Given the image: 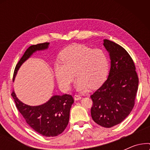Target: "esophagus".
<instances>
[{"label":"esophagus","mask_w":150,"mask_h":150,"mask_svg":"<svg viewBox=\"0 0 150 150\" xmlns=\"http://www.w3.org/2000/svg\"><path fill=\"white\" fill-rule=\"evenodd\" d=\"M74 98L75 100H79L81 99V96L80 95H74Z\"/></svg>","instance_id":"esophagus-1"}]
</instances>
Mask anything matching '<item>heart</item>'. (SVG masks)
I'll return each mask as SVG.
<instances>
[{"instance_id": "1", "label": "heart", "mask_w": 150, "mask_h": 150, "mask_svg": "<svg viewBox=\"0 0 150 150\" xmlns=\"http://www.w3.org/2000/svg\"><path fill=\"white\" fill-rule=\"evenodd\" d=\"M60 58L62 62L55 63L54 70L57 82L64 91L69 89L74 75L77 77L75 88L78 91H84L89 87L91 89L98 88L107 76L109 67L108 57L100 48L71 45L63 50Z\"/></svg>"}]
</instances>
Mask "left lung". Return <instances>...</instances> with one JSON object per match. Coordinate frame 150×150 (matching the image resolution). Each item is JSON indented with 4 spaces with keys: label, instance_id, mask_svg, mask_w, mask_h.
I'll return each instance as SVG.
<instances>
[{
    "label": "left lung",
    "instance_id": "8db88e82",
    "mask_svg": "<svg viewBox=\"0 0 150 150\" xmlns=\"http://www.w3.org/2000/svg\"><path fill=\"white\" fill-rule=\"evenodd\" d=\"M109 54L110 68L107 80L91 96V115L104 128L120 124L132 111L139 85L135 65L130 54L120 45L104 40Z\"/></svg>",
    "mask_w": 150,
    "mask_h": 150
}]
</instances>
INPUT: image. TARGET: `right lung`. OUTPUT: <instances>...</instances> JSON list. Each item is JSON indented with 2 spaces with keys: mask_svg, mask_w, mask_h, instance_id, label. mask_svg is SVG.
I'll return each instance as SVG.
<instances>
[{
  "mask_svg": "<svg viewBox=\"0 0 150 150\" xmlns=\"http://www.w3.org/2000/svg\"><path fill=\"white\" fill-rule=\"evenodd\" d=\"M50 43L46 42L30 46L18 64L13 74V80L21 65L37 51L47 50ZM16 107L26 122L35 132L45 137H56L62 133L69 122V111L74 103L73 97L68 94L54 95L44 104L38 106L26 104L17 98L16 93H11Z\"/></svg>",
  "mask_w": 150,
  "mask_h": 150,
  "instance_id": "add662e5",
  "label": "right lung"
}]
</instances>
